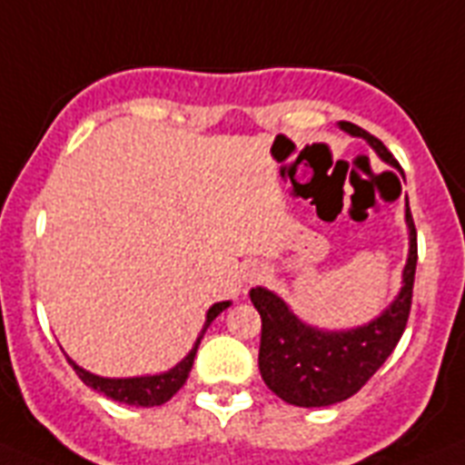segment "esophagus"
<instances>
[{
    "mask_svg": "<svg viewBox=\"0 0 465 465\" xmlns=\"http://www.w3.org/2000/svg\"><path fill=\"white\" fill-rule=\"evenodd\" d=\"M263 273H266V271H263V268H249L247 271V275H244V280H247V282H256V280H261L263 278Z\"/></svg>",
    "mask_w": 465,
    "mask_h": 465,
    "instance_id": "1",
    "label": "esophagus"
}]
</instances>
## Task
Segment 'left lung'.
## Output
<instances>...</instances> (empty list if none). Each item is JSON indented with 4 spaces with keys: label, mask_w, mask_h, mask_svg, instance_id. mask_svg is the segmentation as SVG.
Returning <instances> with one entry per match:
<instances>
[{
    "label": "left lung",
    "mask_w": 465,
    "mask_h": 465,
    "mask_svg": "<svg viewBox=\"0 0 465 465\" xmlns=\"http://www.w3.org/2000/svg\"><path fill=\"white\" fill-rule=\"evenodd\" d=\"M340 128L375 149L380 159L399 168L397 159L375 135L354 123L340 121ZM409 225V259H406L401 290L394 302L371 323L351 330H321L304 323L292 309L266 287H254L249 297L261 313L259 371L271 392L294 406H330L356 394L373 378L387 356L392 354L404 335L411 313L413 278H416V225L406 199Z\"/></svg>",
    "instance_id": "1"
}]
</instances>
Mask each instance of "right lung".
I'll list each match as a JSON object with an SVG mask.
<instances>
[{
    "label": "right lung",
    "mask_w": 465,
    "mask_h": 465,
    "mask_svg": "<svg viewBox=\"0 0 465 465\" xmlns=\"http://www.w3.org/2000/svg\"><path fill=\"white\" fill-rule=\"evenodd\" d=\"M228 306L230 302H218V304H213L206 311V323L204 328H202V335L197 337L194 347L190 349V354H187L178 366H173L171 371H166V373L140 375V378H102V375H94L90 373V371H85V368H80L73 359H68V363H71L73 371L78 373V378L83 380L87 387L106 394V397L114 399V401H121V404L130 406H147V409L149 406L166 404L168 399L178 392L180 387L185 385L187 375H190L192 371V363H194V356H197L199 342H202V337H204L211 321H213L218 313H223Z\"/></svg>",
    "instance_id": "obj_1"
}]
</instances>
